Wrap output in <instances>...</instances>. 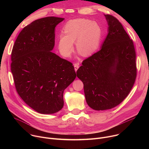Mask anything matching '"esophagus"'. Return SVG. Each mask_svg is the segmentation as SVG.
<instances>
[{
    "instance_id": "34e87169",
    "label": "esophagus",
    "mask_w": 149,
    "mask_h": 149,
    "mask_svg": "<svg viewBox=\"0 0 149 149\" xmlns=\"http://www.w3.org/2000/svg\"><path fill=\"white\" fill-rule=\"evenodd\" d=\"M74 69H75V72H77V71L79 68V63H75L74 64Z\"/></svg>"
}]
</instances>
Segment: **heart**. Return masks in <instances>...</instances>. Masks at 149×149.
Wrapping results in <instances>:
<instances>
[{
	"label": "heart",
	"mask_w": 149,
	"mask_h": 149,
	"mask_svg": "<svg viewBox=\"0 0 149 149\" xmlns=\"http://www.w3.org/2000/svg\"><path fill=\"white\" fill-rule=\"evenodd\" d=\"M65 33H61L58 37V47L61 54L64 57L71 56L76 47L84 56L94 53L100 44L101 29L92 20L79 18L68 20L63 27Z\"/></svg>",
	"instance_id": "heart-1"
}]
</instances>
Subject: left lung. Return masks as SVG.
<instances>
[{
	"instance_id": "obj_1",
	"label": "left lung",
	"mask_w": 149,
	"mask_h": 149,
	"mask_svg": "<svg viewBox=\"0 0 149 149\" xmlns=\"http://www.w3.org/2000/svg\"><path fill=\"white\" fill-rule=\"evenodd\" d=\"M104 16L109 28L101 48L83 61L77 71L88 105L98 111L120 104L130 93L137 75L133 40L117 18Z\"/></svg>"
}]
</instances>
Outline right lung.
Returning <instances> with one entry per match:
<instances>
[{
    "label": "right lung",
    "mask_w": 149,
    "mask_h": 149,
    "mask_svg": "<svg viewBox=\"0 0 149 149\" xmlns=\"http://www.w3.org/2000/svg\"><path fill=\"white\" fill-rule=\"evenodd\" d=\"M63 19L50 16L34 20L19 33L11 54L16 91L40 114H54L62 109L63 91L76 78L72 63L51 52L55 28Z\"/></svg>",
    "instance_id": "1"
}]
</instances>
